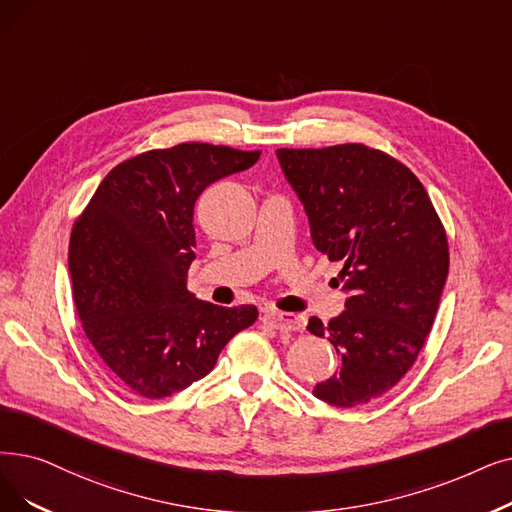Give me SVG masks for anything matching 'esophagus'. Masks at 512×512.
I'll list each match as a JSON object with an SVG mask.
<instances>
[{
  "mask_svg": "<svg viewBox=\"0 0 512 512\" xmlns=\"http://www.w3.org/2000/svg\"><path fill=\"white\" fill-rule=\"evenodd\" d=\"M261 322L274 330H280V332H293L303 326L299 316L284 314V311H265V314L261 316Z\"/></svg>",
  "mask_w": 512,
  "mask_h": 512,
  "instance_id": "esophagus-1",
  "label": "esophagus"
}]
</instances>
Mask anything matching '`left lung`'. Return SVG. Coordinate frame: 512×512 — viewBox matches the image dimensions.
<instances>
[{
  "mask_svg": "<svg viewBox=\"0 0 512 512\" xmlns=\"http://www.w3.org/2000/svg\"><path fill=\"white\" fill-rule=\"evenodd\" d=\"M276 154L316 249L341 263L349 293L341 316L307 324L341 355L314 395L337 408L364 406L404 379L427 341L448 278L446 228L418 177L383 150L337 144Z\"/></svg>",
  "mask_w": 512,
  "mask_h": 512,
  "instance_id": "obj_1",
  "label": "left lung"
}]
</instances>
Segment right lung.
I'll return each mask as SVG.
<instances>
[{"label":"right lung","mask_w":512,"mask_h":512,"mask_svg":"<svg viewBox=\"0 0 512 512\" xmlns=\"http://www.w3.org/2000/svg\"><path fill=\"white\" fill-rule=\"evenodd\" d=\"M259 154L203 142L142 152L104 177L75 221L69 272L83 332L142 397H169L203 379L259 316L255 305L219 307L186 288L196 198Z\"/></svg>","instance_id":"1"}]
</instances>
